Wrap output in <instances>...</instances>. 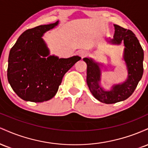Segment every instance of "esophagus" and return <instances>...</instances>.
I'll list each match as a JSON object with an SVG mask.
<instances>
[{
  "mask_svg": "<svg viewBox=\"0 0 148 148\" xmlns=\"http://www.w3.org/2000/svg\"><path fill=\"white\" fill-rule=\"evenodd\" d=\"M78 54H79V56L81 58H84L87 56L88 53H87V51H86L81 50V51H79V53H78Z\"/></svg>",
  "mask_w": 148,
  "mask_h": 148,
  "instance_id": "esophagus-1",
  "label": "esophagus"
}]
</instances>
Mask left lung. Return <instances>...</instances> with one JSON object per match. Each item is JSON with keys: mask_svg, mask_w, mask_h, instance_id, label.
<instances>
[{"mask_svg": "<svg viewBox=\"0 0 148 148\" xmlns=\"http://www.w3.org/2000/svg\"><path fill=\"white\" fill-rule=\"evenodd\" d=\"M115 34L111 42L120 45L124 42V60L126 62L128 78L122 84L114 85L109 91L103 90L99 85L101 71L99 64L91 58H85L87 64V84L92 95L105 103H115L124 101L133 94L143 74L144 52L138 40L130 30L114 24Z\"/></svg>", "mask_w": 148, "mask_h": 148, "instance_id": "obj_1", "label": "left lung"}]
</instances>
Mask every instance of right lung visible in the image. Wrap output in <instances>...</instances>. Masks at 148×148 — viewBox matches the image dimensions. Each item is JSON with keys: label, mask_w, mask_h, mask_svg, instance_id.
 Listing matches in <instances>:
<instances>
[{"label": "right lung", "mask_w": 148, "mask_h": 148, "mask_svg": "<svg viewBox=\"0 0 148 148\" xmlns=\"http://www.w3.org/2000/svg\"><path fill=\"white\" fill-rule=\"evenodd\" d=\"M58 21L26 30L12 47L8 79L16 94L25 101L43 102L56 95L66 72L81 58H58L49 55L42 37ZM42 56V58L41 56Z\"/></svg>", "instance_id": "obj_1"}]
</instances>
